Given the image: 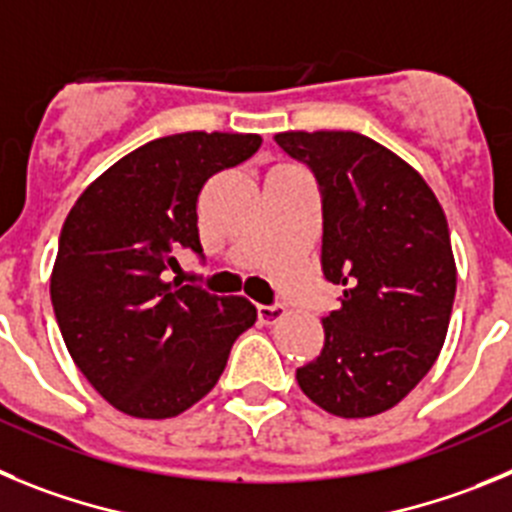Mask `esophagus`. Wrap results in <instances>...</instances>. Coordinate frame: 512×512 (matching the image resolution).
Here are the masks:
<instances>
[{"instance_id":"1","label":"esophagus","mask_w":512,"mask_h":512,"mask_svg":"<svg viewBox=\"0 0 512 512\" xmlns=\"http://www.w3.org/2000/svg\"><path fill=\"white\" fill-rule=\"evenodd\" d=\"M285 316V308L283 306H257V319L262 324H275Z\"/></svg>"}]
</instances>
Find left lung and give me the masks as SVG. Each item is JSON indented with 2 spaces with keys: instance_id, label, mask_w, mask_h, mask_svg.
<instances>
[{
  "instance_id": "left-lung-1",
  "label": "left lung",
  "mask_w": 512,
  "mask_h": 512,
  "mask_svg": "<svg viewBox=\"0 0 512 512\" xmlns=\"http://www.w3.org/2000/svg\"><path fill=\"white\" fill-rule=\"evenodd\" d=\"M275 142L319 181L321 267L344 288L298 385L331 416L390 411L434 367L449 329L457 262L444 209L413 165L359 132L288 130Z\"/></svg>"
}]
</instances>
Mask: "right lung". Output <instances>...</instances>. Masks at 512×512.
Returning a JSON list of instances; mask_svg holds the SVG:
<instances>
[{
  "label": "right lung",
  "mask_w": 512,
  "mask_h": 512,
  "mask_svg": "<svg viewBox=\"0 0 512 512\" xmlns=\"http://www.w3.org/2000/svg\"><path fill=\"white\" fill-rule=\"evenodd\" d=\"M260 142L242 132L160 137L104 170L68 211L50 301L68 354L117 411L153 421L188 411L257 321L247 298L211 296L168 270L181 250L201 252L204 183Z\"/></svg>",
  "instance_id": "1"
}]
</instances>
